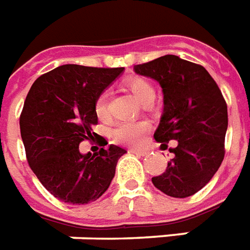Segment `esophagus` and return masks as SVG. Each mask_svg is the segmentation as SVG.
Returning <instances> with one entry per match:
<instances>
[{
	"label": "esophagus",
	"mask_w": 250,
	"mask_h": 250,
	"mask_svg": "<svg viewBox=\"0 0 250 250\" xmlns=\"http://www.w3.org/2000/svg\"><path fill=\"white\" fill-rule=\"evenodd\" d=\"M131 152L135 153V155H139V156H147L148 155V151L147 149H131Z\"/></svg>",
	"instance_id": "esophagus-1"
}]
</instances>
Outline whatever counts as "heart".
I'll return each mask as SVG.
<instances>
[{
	"label": "heart",
	"instance_id": "heart-1",
	"mask_svg": "<svg viewBox=\"0 0 250 250\" xmlns=\"http://www.w3.org/2000/svg\"><path fill=\"white\" fill-rule=\"evenodd\" d=\"M125 88L134 95L143 106H148L155 99V88L152 83L144 78H131L125 83ZM108 92L103 91L95 102V114L99 118H106L108 114ZM148 131V123L144 120L138 122H120L110 131L111 140L120 146H138L142 143L144 135Z\"/></svg>",
	"mask_w": 250,
	"mask_h": 250
}]
</instances>
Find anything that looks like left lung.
Instances as JSON below:
<instances>
[{"label": "left lung", "instance_id": "1", "mask_svg": "<svg viewBox=\"0 0 250 250\" xmlns=\"http://www.w3.org/2000/svg\"><path fill=\"white\" fill-rule=\"evenodd\" d=\"M135 73L158 81L164 95V112L153 138L173 158L153 186L172 197L195 195L217 172L225 155L228 128L227 102L217 83L201 64L176 55H164L136 64Z\"/></svg>", "mask_w": 250, "mask_h": 250}]
</instances>
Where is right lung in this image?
I'll use <instances>...</instances> for the list:
<instances>
[{"mask_svg": "<svg viewBox=\"0 0 250 250\" xmlns=\"http://www.w3.org/2000/svg\"><path fill=\"white\" fill-rule=\"evenodd\" d=\"M123 67L63 64L41 75L27 92L20 128L31 171L42 186L68 204L99 199L125 149L111 144L82 155L79 144L97 136L95 102Z\"/></svg>", "mask_w": 250, "mask_h": 250, "instance_id": "1", "label": "right lung"}]
</instances>
